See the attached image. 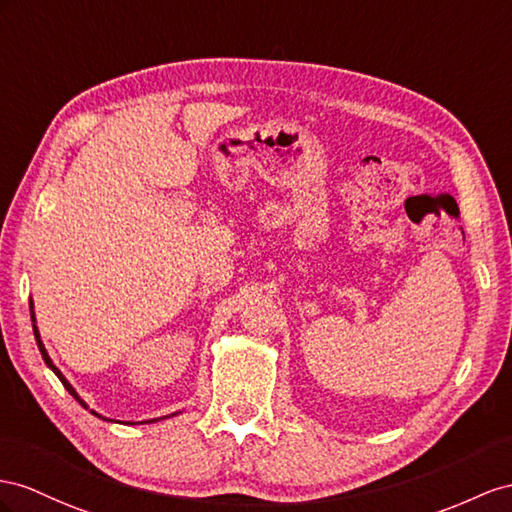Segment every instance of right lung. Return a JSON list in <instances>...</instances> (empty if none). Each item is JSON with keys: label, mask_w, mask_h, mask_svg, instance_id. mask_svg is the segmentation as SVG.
Returning a JSON list of instances; mask_svg holds the SVG:
<instances>
[{"label": "right lung", "mask_w": 512, "mask_h": 512, "mask_svg": "<svg viewBox=\"0 0 512 512\" xmlns=\"http://www.w3.org/2000/svg\"><path fill=\"white\" fill-rule=\"evenodd\" d=\"M30 316H32V329H34V337H36V344H38V350H41V355H43V359H45V363L49 365V368L51 370H54V374L60 378V383L64 385V389H67L69 393H71V396L77 400V402H80L82 406H84V409H88V406H86V402L80 398V396H77V391L71 387V383L67 381V378H64L62 376V372L56 368V365H54V361H51L49 359V355H47V350H45V346H43V342H41V333H38V329H36V318H34V305H32V300H30ZM90 413H93V415H97V417H101L99 413H95V411H90ZM103 419V417H101ZM157 419H160V417H157Z\"/></svg>", "instance_id": "1"}]
</instances>
